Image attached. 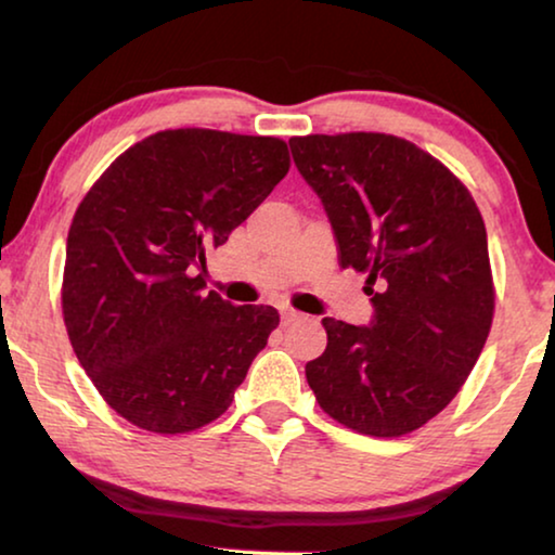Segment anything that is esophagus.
<instances>
[{
	"label": "esophagus",
	"mask_w": 555,
	"mask_h": 555,
	"mask_svg": "<svg viewBox=\"0 0 555 555\" xmlns=\"http://www.w3.org/2000/svg\"><path fill=\"white\" fill-rule=\"evenodd\" d=\"M296 319H301V313L299 311H294V309H281V324H292V321H296Z\"/></svg>",
	"instance_id": "1"
}]
</instances>
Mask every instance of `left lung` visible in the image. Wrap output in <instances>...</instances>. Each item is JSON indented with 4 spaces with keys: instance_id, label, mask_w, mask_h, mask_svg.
Listing matches in <instances>:
<instances>
[{
    "instance_id": "left-lung-1",
    "label": "left lung",
    "mask_w": 555,
    "mask_h": 555,
    "mask_svg": "<svg viewBox=\"0 0 555 555\" xmlns=\"http://www.w3.org/2000/svg\"><path fill=\"white\" fill-rule=\"evenodd\" d=\"M324 206L338 267L366 274L369 326L324 319L326 351L306 363L319 406L359 434L396 438L449 406L493 321L489 238L468 189L391 134L288 139Z\"/></svg>"
}]
</instances>
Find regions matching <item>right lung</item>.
I'll list each match as a JSON object with an SVG mask.
<instances>
[{"label":"right lung","instance_id":"obj_1","mask_svg":"<svg viewBox=\"0 0 555 555\" xmlns=\"http://www.w3.org/2000/svg\"><path fill=\"white\" fill-rule=\"evenodd\" d=\"M286 171L281 139L169 129L127 149L79 204L66 238V334L96 391L134 426L186 434L234 401L279 311L206 292V251Z\"/></svg>","mask_w":555,"mask_h":555}]
</instances>
